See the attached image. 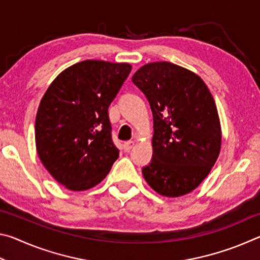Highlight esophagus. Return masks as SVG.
<instances>
[{
  "instance_id": "obj_1",
  "label": "esophagus",
  "mask_w": 260,
  "mask_h": 260,
  "mask_svg": "<svg viewBox=\"0 0 260 260\" xmlns=\"http://www.w3.org/2000/svg\"><path fill=\"white\" fill-rule=\"evenodd\" d=\"M134 146H135L134 141H128V142H125V143H124V150H125L126 152H128V151L132 150V149L134 148Z\"/></svg>"
}]
</instances>
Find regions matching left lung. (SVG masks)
Returning a JSON list of instances; mask_svg holds the SVG:
<instances>
[{
    "label": "left lung",
    "instance_id": "left-lung-1",
    "mask_svg": "<svg viewBox=\"0 0 260 260\" xmlns=\"http://www.w3.org/2000/svg\"><path fill=\"white\" fill-rule=\"evenodd\" d=\"M132 81L153 116V152L143 177L162 196L186 195L208 177L221 147L212 95L197 74L169 61L146 64Z\"/></svg>",
    "mask_w": 260,
    "mask_h": 260
}]
</instances>
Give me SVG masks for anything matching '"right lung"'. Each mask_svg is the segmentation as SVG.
Listing matches in <instances>:
<instances>
[{"mask_svg":"<svg viewBox=\"0 0 260 260\" xmlns=\"http://www.w3.org/2000/svg\"><path fill=\"white\" fill-rule=\"evenodd\" d=\"M127 63L83 60L48 88L35 119L43 166L70 190H87L107 177L119 157L108 109L129 76Z\"/></svg>","mask_w":260,"mask_h":260,"instance_id":"right-lung-1","label":"right lung"}]
</instances>
